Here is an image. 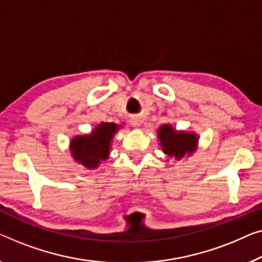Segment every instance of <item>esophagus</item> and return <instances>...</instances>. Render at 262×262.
Listing matches in <instances>:
<instances>
[{"label": "esophagus", "instance_id": "34e87169", "mask_svg": "<svg viewBox=\"0 0 262 262\" xmlns=\"http://www.w3.org/2000/svg\"><path fill=\"white\" fill-rule=\"evenodd\" d=\"M132 124L134 127H140L142 124V120H141V117H139V116H135V117H133L132 119Z\"/></svg>", "mask_w": 262, "mask_h": 262}]
</instances>
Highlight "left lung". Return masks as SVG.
I'll use <instances>...</instances> for the list:
<instances>
[{
	"label": "left lung",
	"mask_w": 262,
	"mask_h": 262,
	"mask_svg": "<svg viewBox=\"0 0 262 262\" xmlns=\"http://www.w3.org/2000/svg\"><path fill=\"white\" fill-rule=\"evenodd\" d=\"M158 136L164 153L177 160L190 156L196 150L198 138L194 133L177 132L169 124H164L158 129Z\"/></svg>",
	"instance_id": "8db88e82"
}]
</instances>
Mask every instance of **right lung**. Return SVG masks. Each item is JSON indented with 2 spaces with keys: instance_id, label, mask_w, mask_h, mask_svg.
<instances>
[{
  "instance_id": "obj_1",
  "label": "right lung",
  "mask_w": 262,
  "mask_h": 262,
  "mask_svg": "<svg viewBox=\"0 0 262 262\" xmlns=\"http://www.w3.org/2000/svg\"><path fill=\"white\" fill-rule=\"evenodd\" d=\"M120 128L116 123L102 122L91 134L73 138L70 143L73 159L89 169L97 168L101 161L109 158L113 136Z\"/></svg>"
}]
</instances>
